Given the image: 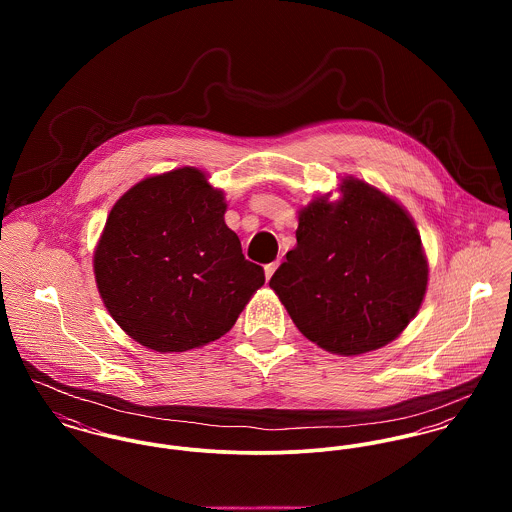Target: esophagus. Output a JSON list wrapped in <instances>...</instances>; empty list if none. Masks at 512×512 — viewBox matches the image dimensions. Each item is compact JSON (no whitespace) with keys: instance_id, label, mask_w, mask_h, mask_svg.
<instances>
[{"instance_id":"1","label":"esophagus","mask_w":512,"mask_h":512,"mask_svg":"<svg viewBox=\"0 0 512 512\" xmlns=\"http://www.w3.org/2000/svg\"><path fill=\"white\" fill-rule=\"evenodd\" d=\"M278 266H280V260H276V262H272V264H268L266 268H264V274H266V280L270 282V278L274 276V272L278 270Z\"/></svg>"}]
</instances>
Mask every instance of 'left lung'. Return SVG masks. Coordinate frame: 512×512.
Here are the masks:
<instances>
[{"instance_id": "1", "label": "left lung", "mask_w": 512, "mask_h": 512, "mask_svg": "<svg viewBox=\"0 0 512 512\" xmlns=\"http://www.w3.org/2000/svg\"><path fill=\"white\" fill-rule=\"evenodd\" d=\"M341 193L299 211L297 244L270 288L309 341L353 357L388 345L416 317L428 260L402 205L355 177Z\"/></svg>"}]
</instances>
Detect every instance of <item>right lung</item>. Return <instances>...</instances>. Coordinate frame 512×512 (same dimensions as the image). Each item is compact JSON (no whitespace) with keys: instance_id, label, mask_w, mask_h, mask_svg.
Returning a JSON list of instances; mask_svg holds the SVG:
<instances>
[{"instance_id":"obj_1","label":"right lung","mask_w":512,"mask_h":512,"mask_svg":"<svg viewBox=\"0 0 512 512\" xmlns=\"http://www.w3.org/2000/svg\"><path fill=\"white\" fill-rule=\"evenodd\" d=\"M224 211L222 191L195 167L147 177L112 207L94 276L108 313L140 345L183 353L217 341L264 286Z\"/></svg>"}]
</instances>
